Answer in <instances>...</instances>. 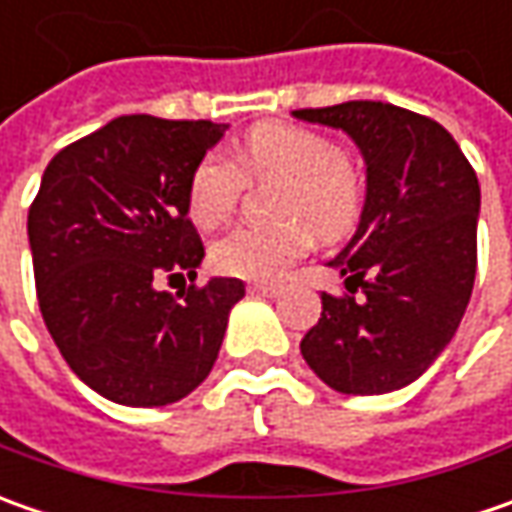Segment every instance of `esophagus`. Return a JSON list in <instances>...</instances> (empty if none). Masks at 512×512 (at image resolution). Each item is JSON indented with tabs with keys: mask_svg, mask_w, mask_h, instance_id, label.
Returning <instances> with one entry per match:
<instances>
[{
	"mask_svg": "<svg viewBox=\"0 0 512 512\" xmlns=\"http://www.w3.org/2000/svg\"><path fill=\"white\" fill-rule=\"evenodd\" d=\"M247 290L256 293V296H279L282 293V287L267 285V282H253V285H247Z\"/></svg>",
	"mask_w": 512,
	"mask_h": 512,
	"instance_id": "obj_1",
	"label": "esophagus"
}]
</instances>
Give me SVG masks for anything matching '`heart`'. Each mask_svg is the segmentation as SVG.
<instances>
[{
	"mask_svg": "<svg viewBox=\"0 0 512 512\" xmlns=\"http://www.w3.org/2000/svg\"><path fill=\"white\" fill-rule=\"evenodd\" d=\"M247 179H282L267 225H242L210 250V265L225 276L267 282L302 259L313 242L339 239L362 216V187L347 168L344 150L316 130L267 122L253 128L236 148V162L205 153L187 182V213L205 230L225 225L245 193Z\"/></svg>",
	"mask_w": 512,
	"mask_h": 512,
	"instance_id": "obj_1",
	"label": "heart"
}]
</instances>
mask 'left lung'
I'll return each mask as SVG.
<instances>
[{
    "instance_id": "8db88e82",
    "label": "left lung",
    "mask_w": 512,
    "mask_h": 512,
    "mask_svg": "<svg viewBox=\"0 0 512 512\" xmlns=\"http://www.w3.org/2000/svg\"><path fill=\"white\" fill-rule=\"evenodd\" d=\"M293 116L342 128L367 165L359 230L330 262L344 290L322 293V319L305 333L302 356L339 393L399 390L439 359L470 302L476 170L439 122L387 102Z\"/></svg>"
}]
</instances>
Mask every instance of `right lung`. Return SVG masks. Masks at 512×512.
<instances>
[{
  "label": "right lung",
  "mask_w": 512,
  "mask_h": 512,
  "mask_svg": "<svg viewBox=\"0 0 512 512\" xmlns=\"http://www.w3.org/2000/svg\"><path fill=\"white\" fill-rule=\"evenodd\" d=\"M227 125L133 113L62 148L28 210L39 310L70 370L99 396L162 407L205 382L239 279L196 285L205 245L187 182ZM162 278L191 279L176 297Z\"/></svg>",
  "instance_id": "add662e5"
}]
</instances>
